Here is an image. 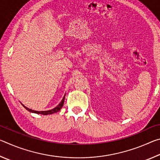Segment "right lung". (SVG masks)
Listing matches in <instances>:
<instances>
[{
  "label": "right lung",
  "instance_id": "1",
  "mask_svg": "<svg viewBox=\"0 0 160 160\" xmlns=\"http://www.w3.org/2000/svg\"><path fill=\"white\" fill-rule=\"evenodd\" d=\"M64 99H65V96L63 97V99H62L61 102L59 104L57 107H56V108H54V109H51V110H49V111H44V112H38V111H34V110H32V109H29V108L26 107L24 106V107L25 108V109L29 111V112H32V113H40V114H43V115H48V114H52V113H56L58 112V111H60L61 109L62 108V107L63 106V103H64Z\"/></svg>",
  "mask_w": 160,
  "mask_h": 160
}]
</instances>
